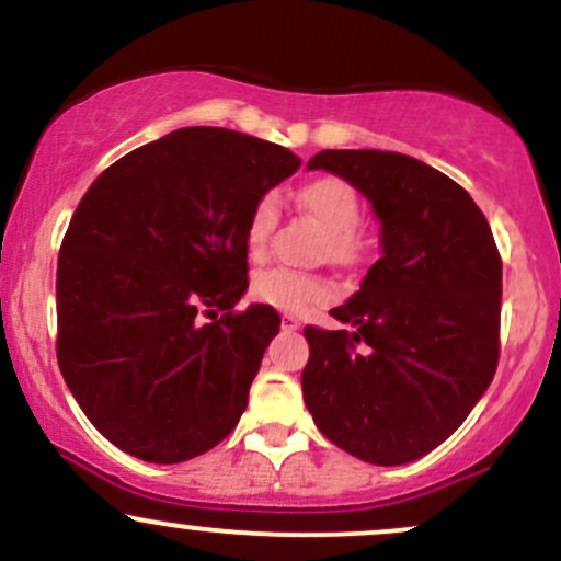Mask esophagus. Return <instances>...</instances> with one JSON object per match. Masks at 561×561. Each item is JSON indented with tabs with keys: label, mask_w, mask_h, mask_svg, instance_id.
Returning a JSON list of instances; mask_svg holds the SVG:
<instances>
[{
	"label": "esophagus",
	"mask_w": 561,
	"mask_h": 561,
	"mask_svg": "<svg viewBox=\"0 0 561 561\" xmlns=\"http://www.w3.org/2000/svg\"><path fill=\"white\" fill-rule=\"evenodd\" d=\"M282 330H285V332L300 330V319L293 317V313H285V317H282Z\"/></svg>",
	"instance_id": "1"
}]
</instances>
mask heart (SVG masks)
<instances>
[{
	"mask_svg": "<svg viewBox=\"0 0 561 561\" xmlns=\"http://www.w3.org/2000/svg\"><path fill=\"white\" fill-rule=\"evenodd\" d=\"M298 205L324 229L321 255L337 266H358L369 255L371 231L362 221V195L343 176H317L298 190ZM279 224V199L272 192L255 199L244 224V250L253 261L266 259L272 234ZM255 300L279 311L298 313L313 302H324L332 295V282L321 274L295 272L274 266L259 272L250 287Z\"/></svg>",
	"mask_w": 561,
	"mask_h": 561,
	"instance_id": "obj_1",
	"label": "heart"
}]
</instances>
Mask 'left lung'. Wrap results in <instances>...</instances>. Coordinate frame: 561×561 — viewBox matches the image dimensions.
<instances>
[{
	"mask_svg": "<svg viewBox=\"0 0 561 561\" xmlns=\"http://www.w3.org/2000/svg\"><path fill=\"white\" fill-rule=\"evenodd\" d=\"M382 221V259L332 317L306 327L300 385L317 427L369 465H409L467 420L499 366L501 255L465 186L422 160L321 150Z\"/></svg>",
	"mask_w": 561,
	"mask_h": 561,
	"instance_id": "1",
	"label": "left lung"
}]
</instances>
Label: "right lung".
<instances>
[{
  "mask_svg": "<svg viewBox=\"0 0 561 561\" xmlns=\"http://www.w3.org/2000/svg\"><path fill=\"white\" fill-rule=\"evenodd\" d=\"M300 169L287 147L190 126L94 179L57 259V364L89 422L152 465L240 422L279 313L253 302L244 224Z\"/></svg>",
  "mask_w": 561,
  "mask_h": 561,
  "instance_id": "right-lung-1",
  "label": "right lung"
}]
</instances>
